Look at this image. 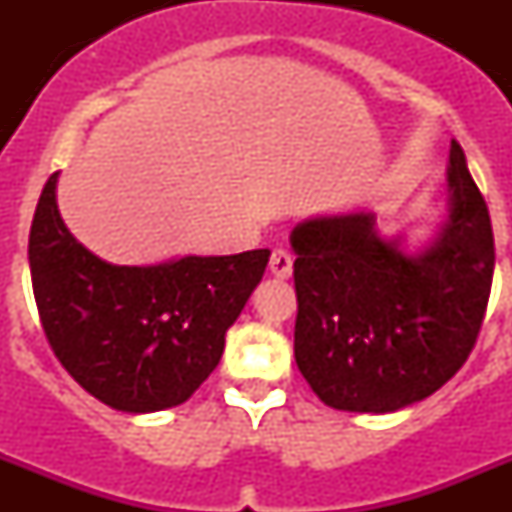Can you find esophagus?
<instances>
[{
    "instance_id": "1",
    "label": "esophagus",
    "mask_w": 512,
    "mask_h": 512,
    "mask_svg": "<svg viewBox=\"0 0 512 512\" xmlns=\"http://www.w3.org/2000/svg\"><path fill=\"white\" fill-rule=\"evenodd\" d=\"M292 253L287 251V248H274L271 251V259H269V269L274 277L279 279H287L289 274H292Z\"/></svg>"
}]
</instances>
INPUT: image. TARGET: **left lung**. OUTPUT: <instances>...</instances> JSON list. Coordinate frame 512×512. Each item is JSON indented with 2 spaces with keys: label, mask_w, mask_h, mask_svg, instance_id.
<instances>
[{
  "label": "left lung",
  "mask_w": 512,
  "mask_h": 512,
  "mask_svg": "<svg viewBox=\"0 0 512 512\" xmlns=\"http://www.w3.org/2000/svg\"><path fill=\"white\" fill-rule=\"evenodd\" d=\"M449 184V223L420 256L382 241L364 212L292 230L295 361L328 408L392 413L441 390L472 354L495 235L456 140Z\"/></svg>",
  "instance_id": "1"
}]
</instances>
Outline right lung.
<instances>
[{"instance_id":"add662e5","label":"right lung","mask_w":512,"mask_h":512,"mask_svg":"<svg viewBox=\"0 0 512 512\" xmlns=\"http://www.w3.org/2000/svg\"><path fill=\"white\" fill-rule=\"evenodd\" d=\"M45 182L30 225V277L40 323L63 369L122 413L187 402L223 356L269 264V248L112 266L76 243Z\"/></svg>"}]
</instances>
